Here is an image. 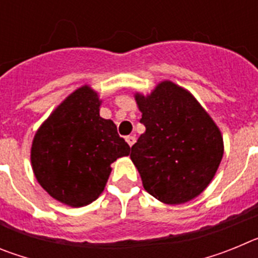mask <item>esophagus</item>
Here are the masks:
<instances>
[{"label": "esophagus", "mask_w": 258, "mask_h": 258, "mask_svg": "<svg viewBox=\"0 0 258 258\" xmlns=\"http://www.w3.org/2000/svg\"><path fill=\"white\" fill-rule=\"evenodd\" d=\"M125 140H126L127 145L131 146V147L134 145V143H136V137H134V136H127Z\"/></svg>", "instance_id": "34e87169"}]
</instances>
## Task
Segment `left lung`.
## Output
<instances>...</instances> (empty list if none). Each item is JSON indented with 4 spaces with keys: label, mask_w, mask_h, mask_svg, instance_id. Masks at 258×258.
<instances>
[{
    "label": "left lung",
    "mask_w": 258,
    "mask_h": 258,
    "mask_svg": "<svg viewBox=\"0 0 258 258\" xmlns=\"http://www.w3.org/2000/svg\"><path fill=\"white\" fill-rule=\"evenodd\" d=\"M146 132L131 159L150 195L182 204L209 184L223 155L220 129L187 90L164 81L147 97L136 95Z\"/></svg>",
    "instance_id": "left-lung-1"
}]
</instances>
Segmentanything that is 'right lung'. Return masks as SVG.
<instances>
[{
	"label": "right lung",
	"mask_w": 258,
	"mask_h": 258,
	"mask_svg": "<svg viewBox=\"0 0 258 258\" xmlns=\"http://www.w3.org/2000/svg\"><path fill=\"white\" fill-rule=\"evenodd\" d=\"M101 101L89 88L77 89L36 133L32 168L50 197L71 207L94 202L107 183L111 164L131 147L111 120L99 116Z\"/></svg>",
	"instance_id": "1"
}]
</instances>
